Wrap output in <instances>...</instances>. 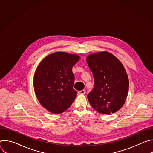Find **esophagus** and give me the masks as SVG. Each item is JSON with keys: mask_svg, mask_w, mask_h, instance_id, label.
Segmentation results:
<instances>
[{"mask_svg": "<svg viewBox=\"0 0 153 153\" xmlns=\"http://www.w3.org/2000/svg\"><path fill=\"white\" fill-rule=\"evenodd\" d=\"M85 93H86V91H85V90H84L78 91V93H79V94H85Z\"/></svg>", "mask_w": 153, "mask_h": 153, "instance_id": "34e87169", "label": "esophagus"}]
</instances>
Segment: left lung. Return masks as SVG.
<instances>
[{
  "mask_svg": "<svg viewBox=\"0 0 153 153\" xmlns=\"http://www.w3.org/2000/svg\"><path fill=\"white\" fill-rule=\"evenodd\" d=\"M86 62L94 79V88L87 96L91 106L104 114L117 111L125 103L129 88L122 63L106 51L88 56Z\"/></svg>",
  "mask_w": 153,
  "mask_h": 153,
  "instance_id": "1",
  "label": "left lung"
}]
</instances>
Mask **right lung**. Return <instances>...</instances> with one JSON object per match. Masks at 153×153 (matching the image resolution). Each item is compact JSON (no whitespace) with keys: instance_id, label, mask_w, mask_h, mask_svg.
<instances>
[{"instance_id":"right-lung-1","label":"right lung","mask_w":153,"mask_h":153,"mask_svg":"<svg viewBox=\"0 0 153 153\" xmlns=\"http://www.w3.org/2000/svg\"><path fill=\"white\" fill-rule=\"evenodd\" d=\"M79 59L76 54L57 52L45 57L37 67L33 81L35 94L50 112H64L76 97L72 68Z\"/></svg>"}]
</instances>
